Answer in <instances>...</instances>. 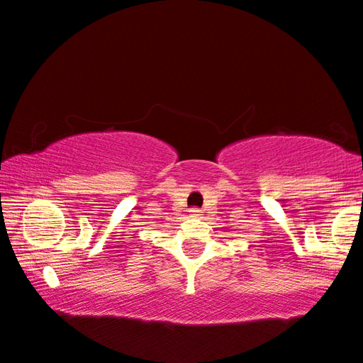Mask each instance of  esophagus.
<instances>
[{"instance_id": "1", "label": "esophagus", "mask_w": 363, "mask_h": 363, "mask_svg": "<svg viewBox=\"0 0 363 363\" xmlns=\"http://www.w3.org/2000/svg\"><path fill=\"white\" fill-rule=\"evenodd\" d=\"M191 215L193 216H199L200 215V210L199 208H191Z\"/></svg>"}]
</instances>
